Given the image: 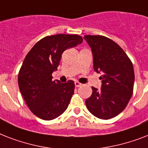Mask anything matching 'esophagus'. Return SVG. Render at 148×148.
<instances>
[{"mask_svg": "<svg viewBox=\"0 0 148 148\" xmlns=\"http://www.w3.org/2000/svg\"><path fill=\"white\" fill-rule=\"evenodd\" d=\"M74 84H75V87H77V88H78V87L82 85L81 83H79L78 81H75V82H74Z\"/></svg>", "mask_w": 148, "mask_h": 148, "instance_id": "1", "label": "esophagus"}]
</instances>
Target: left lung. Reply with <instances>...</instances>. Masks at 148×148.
<instances>
[{"instance_id":"8db88e82","label":"left lung","mask_w":148,"mask_h":148,"mask_svg":"<svg viewBox=\"0 0 148 148\" xmlns=\"http://www.w3.org/2000/svg\"><path fill=\"white\" fill-rule=\"evenodd\" d=\"M93 54L94 70L102 74L101 89L92 87V95L85 101L88 110L100 119L118 115L127 105L134 83L133 64L119 45L100 35H84Z\"/></svg>"}]
</instances>
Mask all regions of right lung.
Here are the masks:
<instances>
[{"label": "right lung", "instance_id": "1", "mask_svg": "<svg viewBox=\"0 0 148 148\" xmlns=\"http://www.w3.org/2000/svg\"><path fill=\"white\" fill-rule=\"evenodd\" d=\"M83 42L77 34H56L40 40L27 54L18 74L20 91L34 114L50 121L59 117L69 105L74 83L52 80L61 54Z\"/></svg>", "mask_w": 148, "mask_h": 148}]
</instances>
